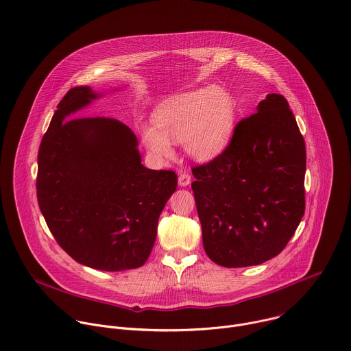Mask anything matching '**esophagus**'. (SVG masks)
<instances>
[{
	"label": "esophagus",
	"instance_id": "34e87169",
	"mask_svg": "<svg viewBox=\"0 0 351 351\" xmlns=\"http://www.w3.org/2000/svg\"><path fill=\"white\" fill-rule=\"evenodd\" d=\"M190 183H191V176H190V173L183 172V173H180V175H179V184H180L182 187L189 186Z\"/></svg>",
	"mask_w": 351,
	"mask_h": 351
}]
</instances>
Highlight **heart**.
<instances>
[{
	"mask_svg": "<svg viewBox=\"0 0 351 351\" xmlns=\"http://www.w3.org/2000/svg\"><path fill=\"white\" fill-rule=\"evenodd\" d=\"M153 125L139 130L149 154L157 161L173 157L172 142H183L186 153L198 161H210L227 147L235 123L232 97L220 87L208 86L176 94L161 102Z\"/></svg>",
	"mask_w": 351,
	"mask_h": 351,
	"instance_id": "b5f03b06",
	"label": "heart"
}]
</instances>
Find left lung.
I'll list each match as a JSON object with an SVG mask.
<instances>
[{"label": "left lung", "instance_id": "left-lung-1", "mask_svg": "<svg viewBox=\"0 0 351 351\" xmlns=\"http://www.w3.org/2000/svg\"><path fill=\"white\" fill-rule=\"evenodd\" d=\"M208 257L226 268L263 264L287 246L305 213L306 147L280 94L234 128L224 152L191 168Z\"/></svg>", "mask_w": 351, "mask_h": 351}]
</instances>
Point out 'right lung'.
Segmentation results:
<instances>
[{
    "mask_svg": "<svg viewBox=\"0 0 351 351\" xmlns=\"http://www.w3.org/2000/svg\"><path fill=\"white\" fill-rule=\"evenodd\" d=\"M94 98L84 86L58 102L38 152V204L56 242L75 261L108 272L134 269L152 253L178 175L145 168L124 123L71 119Z\"/></svg>",
    "mask_w": 351,
    "mask_h": 351,
    "instance_id": "1",
    "label": "right lung"
}]
</instances>
